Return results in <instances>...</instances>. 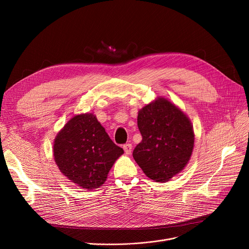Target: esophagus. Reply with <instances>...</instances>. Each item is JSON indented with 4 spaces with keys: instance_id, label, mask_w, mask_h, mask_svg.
<instances>
[{
    "instance_id": "1",
    "label": "esophagus",
    "mask_w": 249,
    "mask_h": 249,
    "mask_svg": "<svg viewBox=\"0 0 249 249\" xmlns=\"http://www.w3.org/2000/svg\"><path fill=\"white\" fill-rule=\"evenodd\" d=\"M123 149H124L126 154H130L132 151V145L130 144V143H126V144L123 145Z\"/></svg>"
}]
</instances>
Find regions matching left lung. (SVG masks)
Returning <instances> with one entry per match:
<instances>
[{"label":"left lung","mask_w":249,"mask_h":249,"mask_svg":"<svg viewBox=\"0 0 249 249\" xmlns=\"http://www.w3.org/2000/svg\"><path fill=\"white\" fill-rule=\"evenodd\" d=\"M142 140L133 158L149 178L165 182L188 164L195 135L188 116L164 98H158L138 112Z\"/></svg>","instance_id":"8db88e82"}]
</instances>
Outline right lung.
Listing matches in <instances>:
<instances>
[{"label":"right lung","instance_id":"right-lung-1","mask_svg":"<svg viewBox=\"0 0 249 249\" xmlns=\"http://www.w3.org/2000/svg\"><path fill=\"white\" fill-rule=\"evenodd\" d=\"M123 153L91 113L72 117L58 132L53 144L59 171L86 190L101 187L114 162Z\"/></svg>","mask_w":249,"mask_h":249}]
</instances>
